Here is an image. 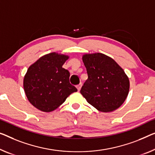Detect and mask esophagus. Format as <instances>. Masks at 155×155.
Masks as SVG:
<instances>
[{
    "mask_svg": "<svg viewBox=\"0 0 155 155\" xmlns=\"http://www.w3.org/2000/svg\"><path fill=\"white\" fill-rule=\"evenodd\" d=\"M81 86H82V84H78V85H77V88L78 90V91H80L81 88Z\"/></svg>",
    "mask_w": 155,
    "mask_h": 155,
    "instance_id": "esophagus-1",
    "label": "esophagus"
}]
</instances>
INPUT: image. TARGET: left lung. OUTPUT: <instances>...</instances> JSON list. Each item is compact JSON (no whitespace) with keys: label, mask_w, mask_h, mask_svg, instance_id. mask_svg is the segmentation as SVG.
I'll list each match as a JSON object with an SVG mask.
<instances>
[{"label":"left lung","mask_w":155,"mask_h":155,"mask_svg":"<svg viewBox=\"0 0 155 155\" xmlns=\"http://www.w3.org/2000/svg\"><path fill=\"white\" fill-rule=\"evenodd\" d=\"M82 60L88 78L81 93L99 111L116 110L125 101L129 91V80L123 69L101 53L84 54Z\"/></svg>","instance_id":"obj_1"}]
</instances>
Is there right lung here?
<instances>
[{"instance_id": "add662e5", "label": "right lung", "mask_w": 155, "mask_h": 155, "mask_svg": "<svg viewBox=\"0 0 155 155\" xmlns=\"http://www.w3.org/2000/svg\"><path fill=\"white\" fill-rule=\"evenodd\" d=\"M70 56L53 52L40 58L28 69L24 89L33 107L51 112L77 89L70 83V72L63 65Z\"/></svg>"}]
</instances>
